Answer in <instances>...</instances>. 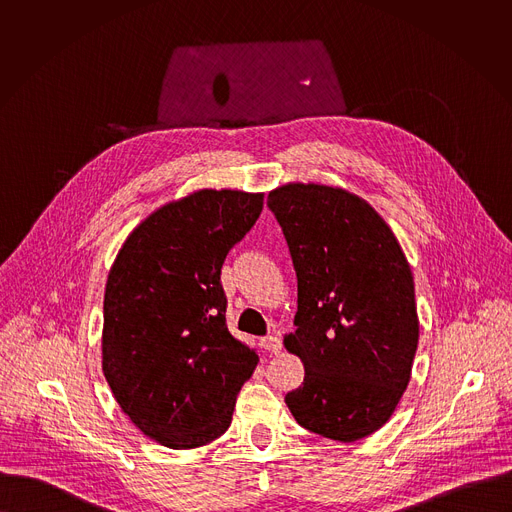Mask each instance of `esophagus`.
Segmentation results:
<instances>
[{"label": "esophagus", "instance_id": "obj_1", "mask_svg": "<svg viewBox=\"0 0 512 512\" xmlns=\"http://www.w3.org/2000/svg\"><path fill=\"white\" fill-rule=\"evenodd\" d=\"M260 345H262V349H266V351L272 353V355H278V353L282 351V339H280L278 335L264 337V339L260 341Z\"/></svg>", "mask_w": 512, "mask_h": 512}]
</instances>
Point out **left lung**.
Returning a JSON list of instances; mask_svg holds the SVG:
<instances>
[{"label":"left lung","instance_id":"1","mask_svg":"<svg viewBox=\"0 0 512 512\" xmlns=\"http://www.w3.org/2000/svg\"><path fill=\"white\" fill-rule=\"evenodd\" d=\"M297 276L286 349L305 368L286 404L309 432L357 441L394 414L412 374L420 321L398 238L359 195L286 183L268 195Z\"/></svg>","mask_w":512,"mask_h":512}]
</instances>
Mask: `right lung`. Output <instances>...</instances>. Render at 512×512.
Instances as JSON below:
<instances>
[{"instance_id":"add662e5","label":"right lung","mask_w":512,"mask_h":512,"mask_svg":"<svg viewBox=\"0 0 512 512\" xmlns=\"http://www.w3.org/2000/svg\"><path fill=\"white\" fill-rule=\"evenodd\" d=\"M262 207L264 193L193 191L142 220L110 268L102 370L130 422L165 447L222 436L258 365L226 327L220 268Z\"/></svg>"}]
</instances>
